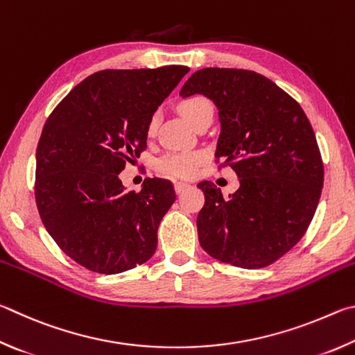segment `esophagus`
<instances>
[{
  "mask_svg": "<svg viewBox=\"0 0 355 355\" xmlns=\"http://www.w3.org/2000/svg\"><path fill=\"white\" fill-rule=\"evenodd\" d=\"M187 187H189L187 182H176V184H174V190H176V193H181V191H184Z\"/></svg>",
  "mask_w": 355,
  "mask_h": 355,
  "instance_id": "obj_1",
  "label": "esophagus"
}]
</instances>
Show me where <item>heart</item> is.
Here are the masks:
<instances>
[{
    "mask_svg": "<svg viewBox=\"0 0 355 355\" xmlns=\"http://www.w3.org/2000/svg\"><path fill=\"white\" fill-rule=\"evenodd\" d=\"M182 116L187 120L191 126H198L206 118H214V105L204 96H193L179 104ZM157 128V118H153L149 121L148 132L154 134ZM204 160V153L193 151V153H171L166 154L164 159L159 160V170L171 176L178 178H190L196 173L198 165Z\"/></svg>",
    "mask_w": 355,
    "mask_h": 355,
    "instance_id": "b5f03b06",
    "label": "heart"
}]
</instances>
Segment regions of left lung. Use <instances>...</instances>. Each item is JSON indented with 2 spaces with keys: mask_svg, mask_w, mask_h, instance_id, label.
I'll return each instance as SVG.
<instances>
[{
  "mask_svg": "<svg viewBox=\"0 0 355 355\" xmlns=\"http://www.w3.org/2000/svg\"><path fill=\"white\" fill-rule=\"evenodd\" d=\"M179 95H204L216 105L215 157L240 181L229 200L212 182L198 184L206 196L196 218L200 245L240 268L271 265L302 239L321 196L324 173L309 118L281 87L250 70L202 68Z\"/></svg>",
  "mask_w": 355,
  "mask_h": 355,
  "instance_id": "left-lung-1",
  "label": "left lung"
}]
</instances>
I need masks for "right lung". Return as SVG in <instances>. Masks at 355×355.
<instances>
[{"label":"right lung","instance_id":"obj_1","mask_svg":"<svg viewBox=\"0 0 355 355\" xmlns=\"http://www.w3.org/2000/svg\"><path fill=\"white\" fill-rule=\"evenodd\" d=\"M190 71L170 65L104 70L85 78L43 126L35 153V202L68 257L101 275L153 257L157 229L176 200L165 179L126 191L120 174L146 149L154 112Z\"/></svg>","mask_w":355,"mask_h":355}]
</instances>
